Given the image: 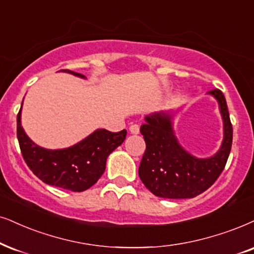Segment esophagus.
Listing matches in <instances>:
<instances>
[{"mask_svg": "<svg viewBox=\"0 0 254 254\" xmlns=\"http://www.w3.org/2000/svg\"><path fill=\"white\" fill-rule=\"evenodd\" d=\"M129 130H130V132L132 133V134H138V133H139V125H138V124L130 125Z\"/></svg>", "mask_w": 254, "mask_h": 254, "instance_id": "34e87169", "label": "esophagus"}]
</instances>
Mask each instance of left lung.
<instances>
[{"instance_id":"left-lung-1","label":"left lung","mask_w":254,"mask_h":254,"mask_svg":"<svg viewBox=\"0 0 254 254\" xmlns=\"http://www.w3.org/2000/svg\"><path fill=\"white\" fill-rule=\"evenodd\" d=\"M207 94L217 99L224 123L223 143L212 157L197 158L184 150L173 131V114L157 112L149 115L140 127L146 150L138 175L146 189L157 197L193 198L206 191L225 168L233 134L226 99L218 89Z\"/></svg>"}]
</instances>
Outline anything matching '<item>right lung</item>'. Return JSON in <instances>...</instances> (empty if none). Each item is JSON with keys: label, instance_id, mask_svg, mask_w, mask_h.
I'll use <instances>...</instances> for the list:
<instances>
[{"label": "right lung", "instance_id": "add662e5", "mask_svg": "<svg viewBox=\"0 0 254 254\" xmlns=\"http://www.w3.org/2000/svg\"><path fill=\"white\" fill-rule=\"evenodd\" d=\"M60 71L85 78L84 75L71 70ZM21 110L22 107L17 115V139L25 163L42 182L64 190L82 192L96 184L105 171L109 155L127 137V130L111 132L98 129L66 149H44L35 144L24 132L21 124Z\"/></svg>", "mask_w": 254, "mask_h": 254}]
</instances>
